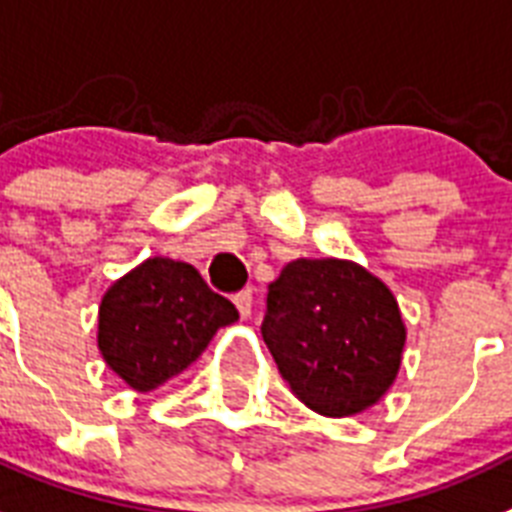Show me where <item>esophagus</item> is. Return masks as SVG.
Wrapping results in <instances>:
<instances>
[{
  "label": "esophagus",
  "instance_id": "obj_1",
  "mask_svg": "<svg viewBox=\"0 0 512 512\" xmlns=\"http://www.w3.org/2000/svg\"><path fill=\"white\" fill-rule=\"evenodd\" d=\"M235 306H238L240 316L248 319V316L253 314V290H240V293L235 295Z\"/></svg>",
  "mask_w": 512,
  "mask_h": 512
}]
</instances>
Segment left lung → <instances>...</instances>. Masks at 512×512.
<instances>
[{"label": "left lung", "mask_w": 512, "mask_h": 512, "mask_svg": "<svg viewBox=\"0 0 512 512\" xmlns=\"http://www.w3.org/2000/svg\"><path fill=\"white\" fill-rule=\"evenodd\" d=\"M290 392L319 416L348 418L387 395L403 363L398 298L350 259H295L269 285L261 324Z\"/></svg>", "instance_id": "left-lung-1"}]
</instances>
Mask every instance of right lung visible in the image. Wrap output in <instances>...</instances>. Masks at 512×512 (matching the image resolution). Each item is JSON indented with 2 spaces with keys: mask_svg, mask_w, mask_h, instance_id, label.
Instances as JSON below:
<instances>
[{
  "mask_svg": "<svg viewBox=\"0 0 512 512\" xmlns=\"http://www.w3.org/2000/svg\"><path fill=\"white\" fill-rule=\"evenodd\" d=\"M235 322V306L211 293L193 266L154 256L107 287L96 345L130 390L151 392L183 374Z\"/></svg>",
  "mask_w": 512,
  "mask_h": 512,
  "instance_id": "1",
  "label": "right lung"
}]
</instances>
